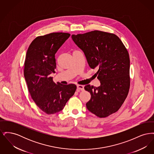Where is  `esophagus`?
I'll list each match as a JSON object with an SVG mask.
<instances>
[{"label":"esophagus","mask_w":154,"mask_h":154,"mask_svg":"<svg viewBox=\"0 0 154 154\" xmlns=\"http://www.w3.org/2000/svg\"><path fill=\"white\" fill-rule=\"evenodd\" d=\"M77 92H80V91H84V85H77Z\"/></svg>","instance_id":"34e87169"}]
</instances>
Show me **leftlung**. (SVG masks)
<instances>
[{
    "instance_id": "1",
    "label": "left lung",
    "mask_w": 154,
    "mask_h": 154,
    "mask_svg": "<svg viewBox=\"0 0 154 154\" xmlns=\"http://www.w3.org/2000/svg\"><path fill=\"white\" fill-rule=\"evenodd\" d=\"M72 39L84 52L88 65L96 69L100 86L88 84V110L99 118L115 113L124 102L130 88V59L124 44L114 33L94 30L73 35Z\"/></svg>"
}]
</instances>
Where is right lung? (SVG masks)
<instances>
[{"instance_id": "1", "label": "right lung", "mask_w": 154, "mask_h": 154, "mask_svg": "<svg viewBox=\"0 0 154 154\" xmlns=\"http://www.w3.org/2000/svg\"><path fill=\"white\" fill-rule=\"evenodd\" d=\"M70 36L68 33L54 32L37 37L26 52L23 73L30 95L48 115L63 110L77 88L73 84H55L50 75L55 73V54Z\"/></svg>"}]
</instances>
